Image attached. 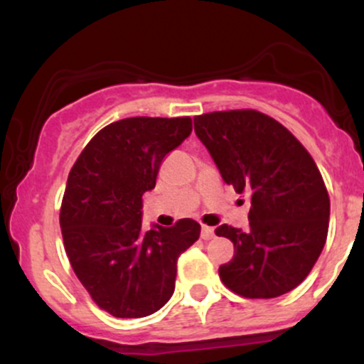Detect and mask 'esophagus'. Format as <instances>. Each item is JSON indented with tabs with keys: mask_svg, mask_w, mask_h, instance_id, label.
<instances>
[{
	"mask_svg": "<svg viewBox=\"0 0 364 364\" xmlns=\"http://www.w3.org/2000/svg\"><path fill=\"white\" fill-rule=\"evenodd\" d=\"M202 240H212L214 237V228L210 225H202Z\"/></svg>",
	"mask_w": 364,
	"mask_h": 364,
	"instance_id": "1",
	"label": "esophagus"
}]
</instances>
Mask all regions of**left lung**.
I'll return each mask as SVG.
<instances>
[{
    "label": "left lung",
    "instance_id": "left-lung-1",
    "mask_svg": "<svg viewBox=\"0 0 364 364\" xmlns=\"http://www.w3.org/2000/svg\"><path fill=\"white\" fill-rule=\"evenodd\" d=\"M195 133L220 176L250 193L248 228L215 229L235 245L219 267L223 282L245 298H277L299 286L328 232L330 200L315 161L287 128L253 109L196 116Z\"/></svg>",
    "mask_w": 364,
    "mask_h": 364
}]
</instances>
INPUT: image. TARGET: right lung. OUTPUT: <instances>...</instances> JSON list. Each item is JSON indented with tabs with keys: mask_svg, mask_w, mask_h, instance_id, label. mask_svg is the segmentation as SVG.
Returning a JSON list of instances; mask_svg holds the SVG:
<instances>
[{
	"mask_svg": "<svg viewBox=\"0 0 364 364\" xmlns=\"http://www.w3.org/2000/svg\"><path fill=\"white\" fill-rule=\"evenodd\" d=\"M191 133V118H136L107 124L70 171L60 225L66 255L95 303L118 318L161 310L174 292L178 258L200 237L193 219L141 228V195L161 162Z\"/></svg>",
	"mask_w": 364,
	"mask_h": 364,
	"instance_id": "right-lung-1",
	"label": "right lung"
}]
</instances>
